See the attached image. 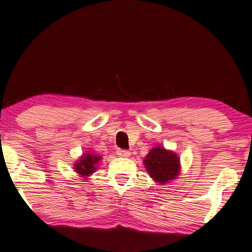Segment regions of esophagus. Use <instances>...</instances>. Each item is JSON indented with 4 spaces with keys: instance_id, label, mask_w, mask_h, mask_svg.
Returning <instances> with one entry per match:
<instances>
[{
    "instance_id": "obj_1",
    "label": "esophagus",
    "mask_w": 252,
    "mask_h": 252,
    "mask_svg": "<svg viewBox=\"0 0 252 252\" xmlns=\"http://www.w3.org/2000/svg\"><path fill=\"white\" fill-rule=\"evenodd\" d=\"M117 155L121 157V158H127V157L131 156V152H129V151H127V150H118Z\"/></svg>"
}]
</instances>
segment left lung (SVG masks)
I'll return each mask as SVG.
<instances>
[{
  "label": "left lung",
  "mask_w": 252,
  "mask_h": 252,
  "mask_svg": "<svg viewBox=\"0 0 252 252\" xmlns=\"http://www.w3.org/2000/svg\"><path fill=\"white\" fill-rule=\"evenodd\" d=\"M147 172L159 184H165L176 179L179 173V158L176 153L164 147H155L150 151L144 160Z\"/></svg>",
  "instance_id": "1"
}]
</instances>
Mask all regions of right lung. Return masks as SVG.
Listing matches in <instances>:
<instances>
[{"mask_svg": "<svg viewBox=\"0 0 252 252\" xmlns=\"http://www.w3.org/2000/svg\"><path fill=\"white\" fill-rule=\"evenodd\" d=\"M100 159H101V157L94 156L92 155V153H87V155H84V157L80 159L74 168H75L76 172L81 174V176L87 177L95 171V166Z\"/></svg>", "mask_w": 252, "mask_h": 252, "instance_id": "1", "label": "right lung"}]
</instances>
